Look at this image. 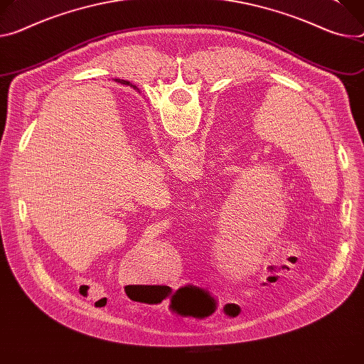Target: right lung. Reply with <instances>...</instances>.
<instances>
[{
    "instance_id": "1",
    "label": "right lung",
    "mask_w": 364,
    "mask_h": 364,
    "mask_svg": "<svg viewBox=\"0 0 364 364\" xmlns=\"http://www.w3.org/2000/svg\"><path fill=\"white\" fill-rule=\"evenodd\" d=\"M116 81H117V82H120V84H124V85H132L130 82H127V81H124V80H116ZM132 87H134V85H132ZM134 88H135V87H134ZM126 290H127V289H126ZM127 296H129V297H132L129 291H127Z\"/></svg>"
}]
</instances>
